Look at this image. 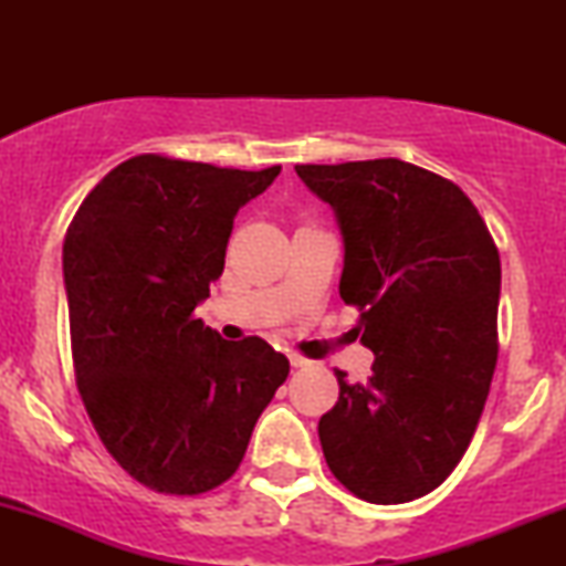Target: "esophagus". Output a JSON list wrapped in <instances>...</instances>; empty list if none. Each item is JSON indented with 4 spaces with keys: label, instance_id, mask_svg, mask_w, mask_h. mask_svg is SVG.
<instances>
[{
    "label": "esophagus",
    "instance_id": "obj_1",
    "mask_svg": "<svg viewBox=\"0 0 566 566\" xmlns=\"http://www.w3.org/2000/svg\"><path fill=\"white\" fill-rule=\"evenodd\" d=\"M289 360H291L293 368H308V366H312V360H306L304 355H298V353H291Z\"/></svg>",
    "mask_w": 566,
    "mask_h": 566
}]
</instances>
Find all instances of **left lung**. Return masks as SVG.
Returning a JSON list of instances; mask_svg holds the SVG:
<instances>
[{"label": "left lung", "mask_w": 566, "mask_h": 566, "mask_svg": "<svg viewBox=\"0 0 566 566\" xmlns=\"http://www.w3.org/2000/svg\"><path fill=\"white\" fill-rule=\"evenodd\" d=\"M345 242L339 296L374 350L368 384L335 370L324 459L376 505L440 486L459 467L497 366L500 252L459 185L401 159L296 165Z\"/></svg>", "instance_id": "8db88e82"}]
</instances>
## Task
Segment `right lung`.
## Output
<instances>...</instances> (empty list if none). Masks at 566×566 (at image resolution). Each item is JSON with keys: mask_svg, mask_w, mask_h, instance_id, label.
I'll list each match as a JSON object with an SVG mask.
<instances>
[{"mask_svg": "<svg viewBox=\"0 0 566 566\" xmlns=\"http://www.w3.org/2000/svg\"><path fill=\"white\" fill-rule=\"evenodd\" d=\"M277 172L138 154L66 229L76 386L107 453L154 492L192 497L227 482L289 378V358L262 337L229 343L196 319L237 211Z\"/></svg>", "mask_w": 566, "mask_h": 566, "instance_id": "obj_1", "label": "right lung"}]
</instances>
